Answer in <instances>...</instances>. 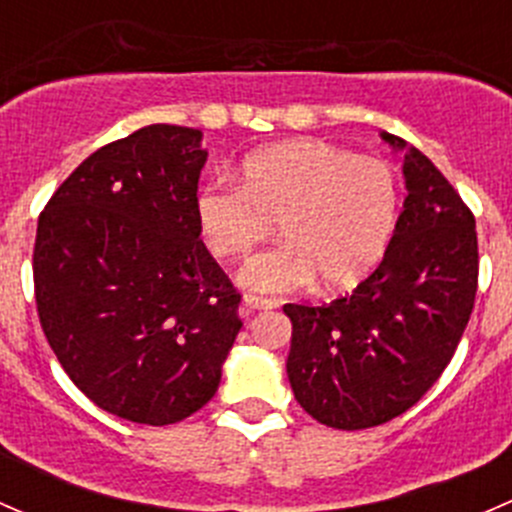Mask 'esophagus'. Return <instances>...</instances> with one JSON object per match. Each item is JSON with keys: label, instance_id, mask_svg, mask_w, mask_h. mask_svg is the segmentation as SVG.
Wrapping results in <instances>:
<instances>
[{"label": "esophagus", "instance_id": "1", "mask_svg": "<svg viewBox=\"0 0 512 512\" xmlns=\"http://www.w3.org/2000/svg\"><path fill=\"white\" fill-rule=\"evenodd\" d=\"M275 307H277L275 299L255 297V294H245V297H242V312H245V314L262 312V309H275Z\"/></svg>", "mask_w": 512, "mask_h": 512}]
</instances>
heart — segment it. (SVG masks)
Returning a JSON list of instances; mask_svg holds the SVG:
<instances>
[{"instance_id": "obj_1", "label": "heart", "mask_w": 512, "mask_h": 512, "mask_svg": "<svg viewBox=\"0 0 512 512\" xmlns=\"http://www.w3.org/2000/svg\"><path fill=\"white\" fill-rule=\"evenodd\" d=\"M401 193L389 163L299 138L250 153L240 185L215 180L195 198L203 240L218 257H245L277 223L285 245L247 262L240 285L285 294L359 287L389 252Z\"/></svg>"}]
</instances>
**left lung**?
<instances>
[{
	"label": "left lung",
	"mask_w": 512,
	"mask_h": 512,
	"mask_svg": "<svg viewBox=\"0 0 512 512\" xmlns=\"http://www.w3.org/2000/svg\"><path fill=\"white\" fill-rule=\"evenodd\" d=\"M396 151L406 141L381 133ZM406 195L381 265L347 297L285 304L294 399L342 431L381 426L431 389L456 354L478 289L476 218L421 151L404 156Z\"/></svg>",
	"instance_id": "obj_1"
}]
</instances>
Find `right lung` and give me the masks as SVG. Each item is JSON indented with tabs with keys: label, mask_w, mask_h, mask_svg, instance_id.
<instances>
[{
	"label": "right lung",
	"mask_w": 512,
	"mask_h": 512,
	"mask_svg": "<svg viewBox=\"0 0 512 512\" xmlns=\"http://www.w3.org/2000/svg\"><path fill=\"white\" fill-rule=\"evenodd\" d=\"M198 128L153 126L91 153L41 210L36 312L98 409L178 423L215 396L240 292L200 240Z\"/></svg>",
	"instance_id": "add662e5"
}]
</instances>
